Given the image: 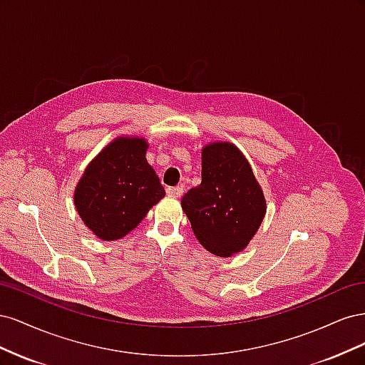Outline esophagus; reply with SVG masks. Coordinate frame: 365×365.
<instances>
[{
	"label": "esophagus",
	"instance_id": "34e87169",
	"mask_svg": "<svg viewBox=\"0 0 365 365\" xmlns=\"http://www.w3.org/2000/svg\"><path fill=\"white\" fill-rule=\"evenodd\" d=\"M165 193H168L169 196H173V197H180V196H182V193H184V187H182V185H178V187H168V189H165Z\"/></svg>",
	"mask_w": 365,
	"mask_h": 365
}]
</instances>
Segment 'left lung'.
Listing matches in <instances>:
<instances>
[{
	"label": "left lung",
	"mask_w": 365,
	"mask_h": 365,
	"mask_svg": "<svg viewBox=\"0 0 365 365\" xmlns=\"http://www.w3.org/2000/svg\"><path fill=\"white\" fill-rule=\"evenodd\" d=\"M201 161L202 181L182 196L181 207L200 244L217 257H230L257 233L267 201L248 160L233 143H208Z\"/></svg>",
	"instance_id": "obj_1"
}]
</instances>
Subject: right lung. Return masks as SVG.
Segmentation results:
<instances>
[{"label": "right lung", "mask_w": 365, "mask_h": 365, "mask_svg": "<svg viewBox=\"0 0 365 365\" xmlns=\"http://www.w3.org/2000/svg\"><path fill=\"white\" fill-rule=\"evenodd\" d=\"M149 143L120 135L86 165L74 189V207L83 224L102 240H117L134 230L165 192L146 160Z\"/></svg>", "instance_id": "right-lung-1"}]
</instances>
